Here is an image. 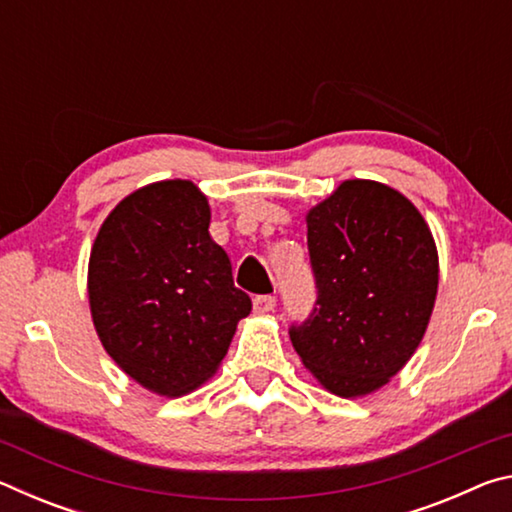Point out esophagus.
I'll use <instances>...</instances> for the list:
<instances>
[{
  "label": "esophagus",
  "mask_w": 512,
  "mask_h": 512,
  "mask_svg": "<svg viewBox=\"0 0 512 512\" xmlns=\"http://www.w3.org/2000/svg\"><path fill=\"white\" fill-rule=\"evenodd\" d=\"M255 314H268V311L275 309V296H257L253 300Z\"/></svg>",
  "instance_id": "obj_1"
}]
</instances>
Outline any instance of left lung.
<instances>
[{"label": "left lung", "mask_w": 512, "mask_h": 512, "mask_svg": "<svg viewBox=\"0 0 512 512\" xmlns=\"http://www.w3.org/2000/svg\"><path fill=\"white\" fill-rule=\"evenodd\" d=\"M305 221L318 307L291 327V343L325 391L366 397L406 366L427 332L436 241L418 207L377 180H343Z\"/></svg>", "instance_id": "8db88e82"}]
</instances>
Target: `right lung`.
<instances>
[{
	"label": "right lung",
	"mask_w": 512,
	"mask_h": 512,
	"mask_svg": "<svg viewBox=\"0 0 512 512\" xmlns=\"http://www.w3.org/2000/svg\"><path fill=\"white\" fill-rule=\"evenodd\" d=\"M210 219L192 180H158L119 201L92 244L88 300L99 341L155 395L205 384L253 307L210 237Z\"/></svg>",
	"instance_id": "right-lung-1"
}]
</instances>
